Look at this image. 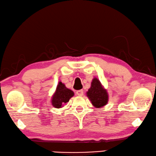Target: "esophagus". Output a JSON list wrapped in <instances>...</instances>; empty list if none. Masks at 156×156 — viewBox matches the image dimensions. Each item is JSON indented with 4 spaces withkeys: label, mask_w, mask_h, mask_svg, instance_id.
<instances>
[{
    "label": "esophagus",
    "mask_w": 156,
    "mask_h": 156,
    "mask_svg": "<svg viewBox=\"0 0 156 156\" xmlns=\"http://www.w3.org/2000/svg\"><path fill=\"white\" fill-rule=\"evenodd\" d=\"M76 94L77 95V96H80V97H81V96H83V90H77L76 92Z\"/></svg>",
    "instance_id": "34e87169"
}]
</instances>
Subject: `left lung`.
I'll return each instance as SVG.
<instances>
[{"label":"left lung","mask_w":156,"mask_h":156,"mask_svg":"<svg viewBox=\"0 0 156 156\" xmlns=\"http://www.w3.org/2000/svg\"><path fill=\"white\" fill-rule=\"evenodd\" d=\"M86 94L95 108H102L108 102L107 90L103 88L97 78L92 80L90 88L88 89Z\"/></svg>","instance_id":"1"}]
</instances>
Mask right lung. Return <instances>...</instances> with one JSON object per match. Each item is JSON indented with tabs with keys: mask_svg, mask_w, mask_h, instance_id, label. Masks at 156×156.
I'll use <instances>...</instances> for the list:
<instances>
[{
	"mask_svg": "<svg viewBox=\"0 0 156 156\" xmlns=\"http://www.w3.org/2000/svg\"><path fill=\"white\" fill-rule=\"evenodd\" d=\"M73 96V91L67 88L64 83L59 82L56 90L52 97V105L56 108H61L62 105L69 101L70 98Z\"/></svg>",
	"mask_w": 156,
	"mask_h": 156,
	"instance_id": "obj_1",
	"label": "right lung"
}]
</instances>
